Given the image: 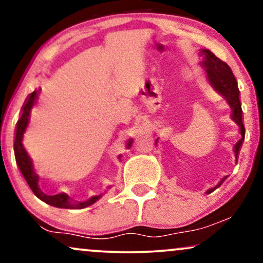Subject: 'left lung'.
<instances>
[{
  "mask_svg": "<svg viewBox=\"0 0 263 263\" xmlns=\"http://www.w3.org/2000/svg\"><path fill=\"white\" fill-rule=\"evenodd\" d=\"M199 56L202 58V61L199 62V65L204 68L205 73H207V79L211 85L213 86L216 92H219L222 97H225V100L231 107L232 114L231 118L236 124L239 126V132H240V139L234 145V156H236V162H238V157H239V152L241 145H243L244 137H246V128L243 125V111H241L240 106V100H239V89H238L237 80L234 78L232 71H231L230 66L220 60L219 58L213 54L208 49H199L198 51ZM157 143V139L155 141V144ZM227 178L223 177L221 180L219 181V184L216 186L209 189L207 190V194H211L218 189Z\"/></svg>",
  "mask_w": 263,
  "mask_h": 263,
  "instance_id": "obj_1",
  "label": "left lung"
}]
</instances>
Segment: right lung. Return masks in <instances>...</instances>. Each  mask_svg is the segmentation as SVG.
Listing matches in <instances>:
<instances>
[{
  "instance_id": "1",
  "label": "right lung",
  "mask_w": 263,
  "mask_h": 263,
  "mask_svg": "<svg viewBox=\"0 0 263 263\" xmlns=\"http://www.w3.org/2000/svg\"><path fill=\"white\" fill-rule=\"evenodd\" d=\"M38 99V91L34 90L32 93H30L27 96V99L24 102V106L22 108V114H20L19 120L16 122L15 127V137H14V155H15V161L17 163V167H19L20 172H22L24 179L26 180L27 185H29L31 190L37 196L41 201L47 203V204H50L52 207L56 208H64V209H83L89 207V205L93 204V203L99 201V199L102 197L103 194L92 196L89 199L84 202H74V199H72L65 192H61V194L58 195H47L44 194L43 191L41 190L40 186H38V176L34 173L33 171V164L32 161H31V157L27 154L26 149L24 148L23 145V138L24 134H25L27 125H29L30 117H31V109L36 104V101ZM132 144V139L129 138L127 141V145L126 148H129ZM121 155H119V159H120ZM107 189H110L108 186Z\"/></svg>"
}]
</instances>
